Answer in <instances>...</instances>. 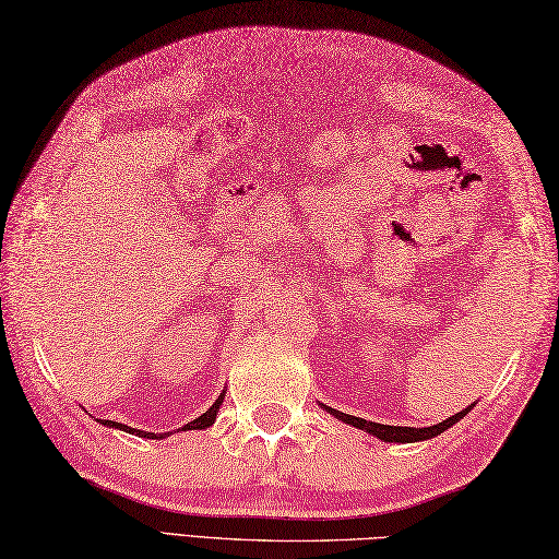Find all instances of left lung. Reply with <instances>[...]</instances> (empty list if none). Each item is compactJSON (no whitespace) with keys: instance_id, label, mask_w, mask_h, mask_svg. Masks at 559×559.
<instances>
[{"instance_id":"left-lung-1","label":"left lung","mask_w":559,"mask_h":559,"mask_svg":"<svg viewBox=\"0 0 559 559\" xmlns=\"http://www.w3.org/2000/svg\"><path fill=\"white\" fill-rule=\"evenodd\" d=\"M468 411H471V408L461 411V413H456V415H451V418H447V420H442V423H437V425H432V427H396V425L370 423V420L355 418V415H348V413H341V411L331 408V413H334L338 420L350 423L353 427H360V430L370 432V435H374V437H379V439H384V442H401V444H406V442H420V439H432V437H437V435H442V432L449 430V427L454 425L456 420H461L463 415H466Z\"/></svg>"}]
</instances>
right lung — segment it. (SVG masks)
<instances>
[{
  "instance_id": "add662e5",
  "label": "right lung",
  "mask_w": 559,
  "mask_h": 559,
  "mask_svg": "<svg viewBox=\"0 0 559 559\" xmlns=\"http://www.w3.org/2000/svg\"><path fill=\"white\" fill-rule=\"evenodd\" d=\"M221 403H223V396H218L216 399V403H213V406L204 413V415H199L197 420H192L189 425H185L182 430H204V427H209V425H213V420H216V413H218V408H221ZM105 425H112V427H120V430H124V432H132V435H139V437H146V439H156L158 435L156 432H141V430H134V427H127V425H122V423H112V420H105ZM170 435V432H168ZM163 437V435H160Z\"/></svg>"
}]
</instances>
